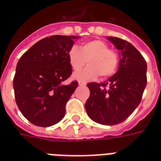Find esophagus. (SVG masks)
I'll list each match as a JSON object with an SVG mask.
<instances>
[{
    "label": "esophagus",
    "instance_id": "34e87169",
    "mask_svg": "<svg viewBox=\"0 0 161 161\" xmlns=\"http://www.w3.org/2000/svg\"><path fill=\"white\" fill-rule=\"evenodd\" d=\"M78 85H79V86H85L86 83H85V82H83V81H78Z\"/></svg>",
    "mask_w": 161,
    "mask_h": 161
}]
</instances>
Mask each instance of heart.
I'll list each match as a JSON object with an SVG mask.
<instances>
[{
    "label": "heart",
    "instance_id": "b5f03b06",
    "mask_svg": "<svg viewBox=\"0 0 161 161\" xmlns=\"http://www.w3.org/2000/svg\"><path fill=\"white\" fill-rule=\"evenodd\" d=\"M68 58L74 72L82 70L88 61L89 66L73 75L78 80H92L99 75L103 78H109L117 71L119 65L117 53L109 49L105 42L98 39L86 42L79 48L73 47L68 52Z\"/></svg>",
    "mask_w": 161,
    "mask_h": 161
}]
</instances>
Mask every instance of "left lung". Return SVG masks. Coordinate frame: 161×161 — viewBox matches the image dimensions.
I'll return each mask as SVG.
<instances>
[{"mask_svg":"<svg viewBox=\"0 0 161 161\" xmlns=\"http://www.w3.org/2000/svg\"><path fill=\"white\" fill-rule=\"evenodd\" d=\"M107 39L119 51V68L105 82L87 84L90 96L85 109L94 122L114 125L125 121L140 104L147 83V64L129 42L114 36Z\"/></svg>","mask_w":161,"mask_h":161,"instance_id":"8db88e82","label":"left lung"}]
</instances>
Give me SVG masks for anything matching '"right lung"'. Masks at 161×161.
<instances>
[{
  "label": "right lung",
  "mask_w": 161,
  "mask_h": 161,
  "mask_svg": "<svg viewBox=\"0 0 161 161\" xmlns=\"http://www.w3.org/2000/svg\"><path fill=\"white\" fill-rule=\"evenodd\" d=\"M77 36L55 35L35 43L21 56L13 79L16 104L24 117L40 127L63 119L65 106L78 87L63 82L72 73L68 53Z\"/></svg>",
  "instance_id": "1"
}]
</instances>
